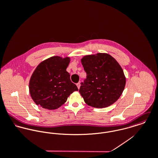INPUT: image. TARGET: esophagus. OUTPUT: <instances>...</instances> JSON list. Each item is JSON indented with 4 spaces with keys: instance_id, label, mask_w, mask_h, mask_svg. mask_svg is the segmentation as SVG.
<instances>
[{
    "instance_id": "1",
    "label": "esophagus",
    "mask_w": 158,
    "mask_h": 158,
    "mask_svg": "<svg viewBox=\"0 0 158 158\" xmlns=\"http://www.w3.org/2000/svg\"><path fill=\"white\" fill-rule=\"evenodd\" d=\"M77 86L78 89H80V82H78V83H77Z\"/></svg>"
}]
</instances>
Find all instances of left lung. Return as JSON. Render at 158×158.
Returning a JSON list of instances; mask_svg holds the SVG:
<instances>
[{"instance_id":"obj_1","label":"left lung","mask_w":158,"mask_h":158,"mask_svg":"<svg viewBox=\"0 0 158 158\" xmlns=\"http://www.w3.org/2000/svg\"><path fill=\"white\" fill-rule=\"evenodd\" d=\"M86 72L79 92L89 106L102 108L115 103L124 90L126 78L117 61L109 54L98 53L81 60Z\"/></svg>"}]
</instances>
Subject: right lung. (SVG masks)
Masks as SVG:
<instances>
[{"label": "right lung", "instance_id": "obj_1", "mask_svg": "<svg viewBox=\"0 0 158 158\" xmlns=\"http://www.w3.org/2000/svg\"><path fill=\"white\" fill-rule=\"evenodd\" d=\"M70 58L52 56L41 63L33 73L29 90L35 103L47 110H55L63 105L77 86L66 71Z\"/></svg>", "mask_w": 158, "mask_h": 158}]
</instances>
